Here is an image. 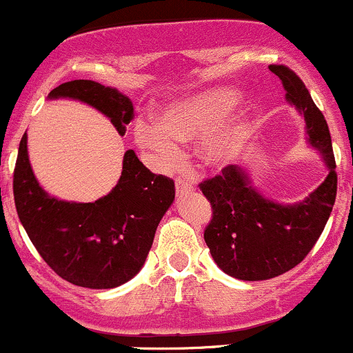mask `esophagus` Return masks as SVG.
<instances>
[{
  "label": "esophagus",
  "instance_id": "obj_1",
  "mask_svg": "<svg viewBox=\"0 0 353 353\" xmlns=\"http://www.w3.org/2000/svg\"><path fill=\"white\" fill-rule=\"evenodd\" d=\"M194 188L191 186V184H188V183H184V181H181V179H177V183H176V193H177V196H179V194H188V193H191V191H193Z\"/></svg>",
  "mask_w": 353,
  "mask_h": 353
}]
</instances>
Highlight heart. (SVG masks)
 Wrapping results in <instances>:
<instances>
[{
  "label": "heart",
  "mask_w": 353,
  "mask_h": 353,
  "mask_svg": "<svg viewBox=\"0 0 353 353\" xmlns=\"http://www.w3.org/2000/svg\"><path fill=\"white\" fill-rule=\"evenodd\" d=\"M236 101V90L216 87L170 102L160 110L157 121L134 126V141L160 169L170 170L183 159L177 141L193 143L203 138L199 147L203 163L210 169H222L237 160L248 140V121L243 114L225 119Z\"/></svg>",
  "instance_id": "1"
}]
</instances>
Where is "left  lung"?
Instances as JSON below:
<instances>
[{
  "label": "left lung",
  "mask_w": 353,
  "mask_h": 353,
  "mask_svg": "<svg viewBox=\"0 0 353 353\" xmlns=\"http://www.w3.org/2000/svg\"><path fill=\"white\" fill-rule=\"evenodd\" d=\"M270 71L282 80L288 104L304 117L305 141L323 157L328 174L297 203L266 198L241 165L225 167L199 184L213 210L205 230L213 261L245 282L275 279L297 266L321 236L336 198V165L325 116L294 71L282 65H272Z\"/></svg>",
  "instance_id": "obj_1"
}]
</instances>
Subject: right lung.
Listing matches in <instances>:
<instances>
[{
	"mask_svg": "<svg viewBox=\"0 0 353 353\" xmlns=\"http://www.w3.org/2000/svg\"><path fill=\"white\" fill-rule=\"evenodd\" d=\"M48 99L83 102L109 117L119 134L133 119L131 99L99 81H66L49 92ZM13 196L32 244L63 280L85 288H114L145 265L176 191L174 181L150 172L133 150H126L121 177L109 194L92 203L51 196L32 170L25 133L13 174Z\"/></svg>",
	"mask_w": 353,
	"mask_h": 353,
	"instance_id": "right-lung-1",
	"label": "right lung"
}]
</instances>
